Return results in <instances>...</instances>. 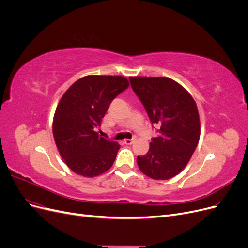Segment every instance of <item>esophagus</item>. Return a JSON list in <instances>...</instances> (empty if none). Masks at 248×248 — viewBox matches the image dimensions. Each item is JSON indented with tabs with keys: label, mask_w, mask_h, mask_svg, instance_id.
<instances>
[{
	"label": "esophagus",
	"mask_w": 248,
	"mask_h": 248,
	"mask_svg": "<svg viewBox=\"0 0 248 248\" xmlns=\"http://www.w3.org/2000/svg\"><path fill=\"white\" fill-rule=\"evenodd\" d=\"M133 141H134V139H126V140H124V142H125L126 145H131Z\"/></svg>",
	"instance_id": "1"
}]
</instances>
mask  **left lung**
Masks as SVG:
<instances>
[{
	"label": "left lung",
	"mask_w": 248,
	"mask_h": 248,
	"mask_svg": "<svg viewBox=\"0 0 248 248\" xmlns=\"http://www.w3.org/2000/svg\"><path fill=\"white\" fill-rule=\"evenodd\" d=\"M131 88L156 125L147 154L138 156L140 170L155 180H169L181 171L200 140L196 101L177 81L169 78H129Z\"/></svg>",
	"instance_id": "1"
}]
</instances>
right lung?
Masks as SVG:
<instances>
[{
	"mask_svg": "<svg viewBox=\"0 0 248 248\" xmlns=\"http://www.w3.org/2000/svg\"><path fill=\"white\" fill-rule=\"evenodd\" d=\"M128 87L123 77L88 76L74 82L60 100L52 133L60 155L76 174L92 178L111 168L120 145L100 138L96 128L110 102Z\"/></svg>",
	"mask_w": 248,
	"mask_h": 248,
	"instance_id": "1",
	"label": "right lung"
}]
</instances>
